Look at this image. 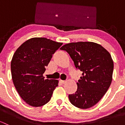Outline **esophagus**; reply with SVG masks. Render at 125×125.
Returning <instances> with one entry per match:
<instances>
[{
    "instance_id": "esophagus-1",
    "label": "esophagus",
    "mask_w": 125,
    "mask_h": 125,
    "mask_svg": "<svg viewBox=\"0 0 125 125\" xmlns=\"http://www.w3.org/2000/svg\"><path fill=\"white\" fill-rule=\"evenodd\" d=\"M60 82L62 84H64L65 82H66V81H65V80H60Z\"/></svg>"
}]
</instances>
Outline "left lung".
Instances as JSON below:
<instances>
[{"instance_id": "obj_1", "label": "left lung", "mask_w": 125, "mask_h": 125, "mask_svg": "<svg viewBox=\"0 0 125 125\" xmlns=\"http://www.w3.org/2000/svg\"><path fill=\"white\" fill-rule=\"evenodd\" d=\"M60 50L66 51L75 68L82 71L76 92L68 96L70 102L80 109L93 106L111 83L114 62L110 53L102 45L91 42L70 43Z\"/></svg>"}]
</instances>
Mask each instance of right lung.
<instances>
[{"instance_id":"right-lung-1","label":"right lung","mask_w":125,"mask_h":125,"mask_svg":"<svg viewBox=\"0 0 125 125\" xmlns=\"http://www.w3.org/2000/svg\"><path fill=\"white\" fill-rule=\"evenodd\" d=\"M44 37H34L22 43L14 54L11 75L17 93L27 104L39 107L51 99L59 80L45 79L43 74L52 54L62 45Z\"/></svg>"}]
</instances>
